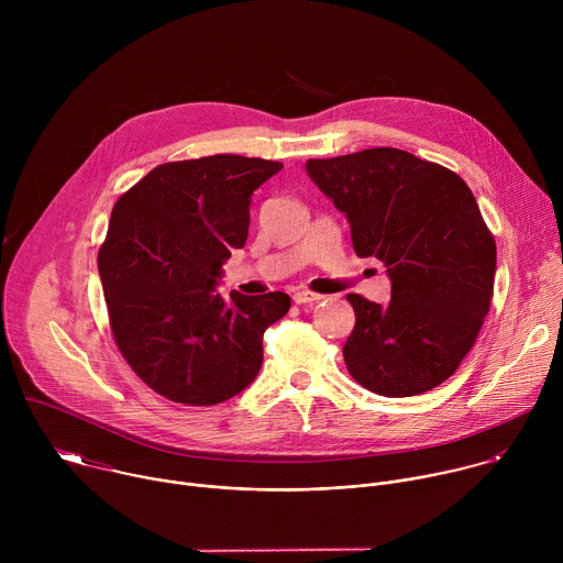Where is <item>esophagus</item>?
Listing matches in <instances>:
<instances>
[{
  "mask_svg": "<svg viewBox=\"0 0 563 563\" xmlns=\"http://www.w3.org/2000/svg\"><path fill=\"white\" fill-rule=\"evenodd\" d=\"M291 298H294V302H296V305H307V302H318V300H323L325 296L313 294V291H307V289H296Z\"/></svg>",
  "mask_w": 563,
  "mask_h": 563,
  "instance_id": "34e87169",
  "label": "esophagus"
}]
</instances>
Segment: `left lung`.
Listing matches in <instances>:
<instances>
[{"label":"left lung","instance_id":"obj_1","mask_svg":"<svg viewBox=\"0 0 563 563\" xmlns=\"http://www.w3.org/2000/svg\"><path fill=\"white\" fill-rule=\"evenodd\" d=\"M305 167L347 216L356 256L378 258L391 280L385 307L347 294L356 313L343 347L350 374L380 396L441 385L472 350L495 289V235L470 187L391 146Z\"/></svg>","mask_w":563,"mask_h":563}]
</instances>
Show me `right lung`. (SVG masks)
Returning <instances> with one entry per match:
<instances>
[{
    "label": "right lung",
    "mask_w": 563,
    "mask_h": 563,
    "mask_svg": "<svg viewBox=\"0 0 563 563\" xmlns=\"http://www.w3.org/2000/svg\"><path fill=\"white\" fill-rule=\"evenodd\" d=\"M283 169L218 153L151 169L113 207L98 269L111 334L131 369L159 396L216 406L263 365V334L289 311L269 291L224 300L222 263L243 250L252 194Z\"/></svg>",
    "instance_id": "obj_1"
}]
</instances>
